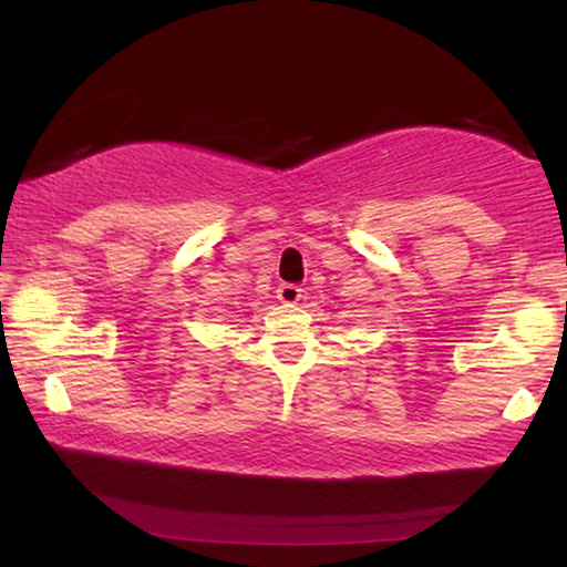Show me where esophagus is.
Listing matches in <instances>:
<instances>
[{
	"mask_svg": "<svg viewBox=\"0 0 567 567\" xmlns=\"http://www.w3.org/2000/svg\"><path fill=\"white\" fill-rule=\"evenodd\" d=\"M276 293H278V301H284V305H297L301 299V289L297 284H281L276 289Z\"/></svg>",
	"mask_w": 567,
	"mask_h": 567,
	"instance_id": "34e87169",
	"label": "esophagus"
}]
</instances>
